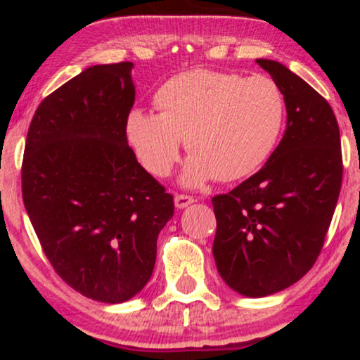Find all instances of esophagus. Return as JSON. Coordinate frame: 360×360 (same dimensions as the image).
<instances>
[{
  "mask_svg": "<svg viewBox=\"0 0 360 360\" xmlns=\"http://www.w3.org/2000/svg\"><path fill=\"white\" fill-rule=\"evenodd\" d=\"M191 203H194V198L188 196V194H176L174 196L176 208H186V206H189Z\"/></svg>",
  "mask_w": 360,
  "mask_h": 360,
  "instance_id": "1",
  "label": "esophagus"
}]
</instances>
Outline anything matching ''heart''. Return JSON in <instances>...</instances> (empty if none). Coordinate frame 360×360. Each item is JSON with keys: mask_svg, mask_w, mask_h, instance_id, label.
<instances>
[{"mask_svg": "<svg viewBox=\"0 0 360 360\" xmlns=\"http://www.w3.org/2000/svg\"><path fill=\"white\" fill-rule=\"evenodd\" d=\"M160 113L134 110L127 117V140L143 167L167 177L189 154L183 184L237 181L254 174L269 159L283 131L286 103L271 77L194 69L164 82L155 93Z\"/></svg>", "mask_w": 360, "mask_h": 360, "instance_id": "obj_1", "label": "heart"}]
</instances>
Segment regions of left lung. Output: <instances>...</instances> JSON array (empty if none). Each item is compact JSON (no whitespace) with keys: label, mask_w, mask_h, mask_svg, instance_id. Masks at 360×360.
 <instances>
[{"label":"left lung","mask_w":360,"mask_h":360,"mask_svg":"<svg viewBox=\"0 0 360 360\" xmlns=\"http://www.w3.org/2000/svg\"><path fill=\"white\" fill-rule=\"evenodd\" d=\"M286 103V131L264 167L212 200L213 255L221 279L249 298L274 295L311 269L342 186L340 131L332 106L276 60L257 59Z\"/></svg>","instance_id":"1"}]
</instances>
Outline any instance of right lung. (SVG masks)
<instances>
[{
	"mask_svg": "<svg viewBox=\"0 0 360 360\" xmlns=\"http://www.w3.org/2000/svg\"><path fill=\"white\" fill-rule=\"evenodd\" d=\"M131 62L93 65L49 94L28 128L22 194L62 281L101 303L134 298L150 279L172 194L128 147Z\"/></svg>",
	"mask_w": 360,
	"mask_h": 360,
	"instance_id": "obj_1",
	"label": "right lung"
}]
</instances>
